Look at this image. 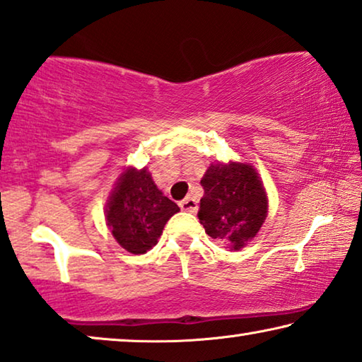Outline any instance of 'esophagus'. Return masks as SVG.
<instances>
[{"label":"esophagus","instance_id":"esophagus-1","mask_svg":"<svg viewBox=\"0 0 362 362\" xmlns=\"http://www.w3.org/2000/svg\"><path fill=\"white\" fill-rule=\"evenodd\" d=\"M180 208L183 211H188V213H195L198 210V205H197V200L192 197H187L185 200L180 202Z\"/></svg>","mask_w":362,"mask_h":362}]
</instances>
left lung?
<instances>
[{"mask_svg":"<svg viewBox=\"0 0 362 362\" xmlns=\"http://www.w3.org/2000/svg\"><path fill=\"white\" fill-rule=\"evenodd\" d=\"M198 220L205 233L239 251L261 230L269 198L256 167L247 162H211L202 179Z\"/></svg>","mask_w":362,"mask_h":362,"instance_id":"left-lung-1","label":"left lung"}]
</instances>
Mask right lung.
<instances>
[{
    "mask_svg": "<svg viewBox=\"0 0 362 362\" xmlns=\"http://www.w3.org/2000/svg\"><path fill=\"white\" fill-rule=\"evenodd\" d=\"M180 208L169 200L147 167H126L105 206V221L116 243L131 254H144L159 243L165 223Z\"/></svg>",
    "mask_w": 362,
    "mask_h": 362,
    "instance_id": "1",
    "label": "right lung"
}]
</instances>
